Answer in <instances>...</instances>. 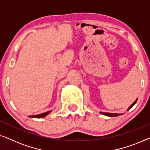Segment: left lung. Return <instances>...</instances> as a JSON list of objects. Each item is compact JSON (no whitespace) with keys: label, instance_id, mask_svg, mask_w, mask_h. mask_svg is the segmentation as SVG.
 <instances>
[{"label":"left lung","instance_id":"obj_1","mask_svg":"<svg viewBox=\"0 0 150 150\" xmlns=\"http://www.w3.org/2000/svg\"><path fill=\"white\" fill-rule=\"evenodd\" d=\"M137 101V99L136 100H135V101H134V102H133V103L132 104V105L130 106V107H129V108H128V110H130V108H132V106H134L135 104H136ZM100 113L102 114V115H104L108 116V117H117V116H120V114H117V113H110V112H100Z\"/></svg>","mask_w":150,"mask_h":150}]
</instances>
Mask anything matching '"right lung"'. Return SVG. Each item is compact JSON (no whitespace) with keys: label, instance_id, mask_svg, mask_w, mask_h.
I'll return each mask as SVG.
<instances>
[{"label":"right lung","instance_id":"1","mask_svg":"<svg viewBox=\"0 0 150 150\" xmlns=\"http://www.w3.org/2000/svg\"><path fill=\"white\" fill-rule=\"evenodd\" d=\"M50 112H51V110H49V111L44 112V113H42L40 115H30L28 117H31V118H43V117H46V115H48L50 113Z\"/></svg>","mask_w":150,"mask_h":150}]
</instances>
